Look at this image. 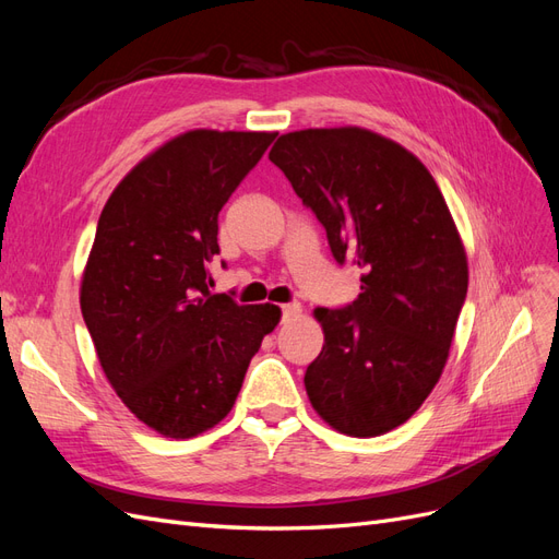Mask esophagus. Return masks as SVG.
I'll use <instances>...</instances> for the list:
<instances>
[{"label": "esophagus", "mask_w": 559, "mask_h": 559, "mask_svg": "<svg viewBox=\"0 0 559 559\" xmlns=\"http://www.w3.org/2000/svg\"><path fill=\"white\" fill-rule=\"evenodd\" d=\"M296 314H300V306H298V302H286V306H282V321H289V319H294Z\"/></svg>", "instance_id": "obj_1"}]
</instances>
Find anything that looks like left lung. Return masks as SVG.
I'll list each match as a JSON object with an SVG mask.
<instances>
[{"instance_id":"obj_1","label":"left lung","mask_w":559,"mask_h":559,"mask_svg":"<svg viewBox=\"0 0 559 559\" xmlns=\"http://www.w3.org/2000/svg\"><path fill=\"white\" fill-rule=\"evenodd\" d=\"M267 158L326 228L333 259L361 270L352 306L314 310L312 408L347 436L392 431L441 378L468 289L445 198L408 148L357 126L286 132Z\"/></svg>"}]
</instances>
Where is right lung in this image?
<instances>
[{"instance_id": "obj_1", "label": "right lung", "mask_w": 559, "mask_h": 559, "mask_svg": "<svg viewBox=\"0 0 559 559\" xmlns=\"http://www.w3.org/2000/svg\"><path fill=\"white\" fill-rule=\"evenodd\" d=\"M277 132L189 130L116 186L81 277V312L109 384L167 438L222 421L277 306L210 294L218 212Z\"/></svg>"}]
</instances>
